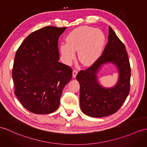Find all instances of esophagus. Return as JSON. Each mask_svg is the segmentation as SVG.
I'll use <instances>...</instances> for the list:
<instances>
[{"label":"esophagus","instance_id":"1","mask_svg":"<svg viewBox=\"0 0 147 147\" xmlns=\"http://www.w3.org/2000/svg\"><path fill=\"white\" fill-rule=\"evenodd\" d=\"M77 74H78V71H77V70H74L73 71V72H72V76H73V77H74V78L76 77Z\"/></svg>","mask_w":147,"mask_h":147}]
</instances>
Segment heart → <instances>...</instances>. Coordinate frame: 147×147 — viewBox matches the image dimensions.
I'll list each match as a JSON object with an SVG mask.
<instances>
[{
	"label": "heart",
	"instance_id": "obj_1",
	"mask_svg": "<svg viewBox=\"0 0 147 147\" xmlns=\"http://www.w3.org/2000/svg\"><path fill=\"white\" fill-rule=\"evenodd\" d=\"M66 40L67 43H63L60 47L65 61L71 62L75 58V52H78L79 62L87 66L94 63L100 54L105 38L100 30L81 26L71 31Z\"/></svg>",
	"mask_w": 147,
	"mask_h": 147
}]
</instances>
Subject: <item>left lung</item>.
<instances>
[{
  "label": "left lung",
  "instance_id": "obj_1",
  "mask_svg": "<svg viewBox=\"0 0 147 147\" xmlns=\"http://www.w3.org/2000/svg\"><path fill=\"white\" fill-rule=\"evenodd\" d=\"M109 28V41L102 55L91 67L80 71L76 76L80 84L81 110L91 117H104L115 113L130 92L131 69L125 47L112 28ZM109 63L117 67L119 78L113 87L107 88L99 84L97 74L103 65Z\"/></svg>",
  "mask_w": 147,
  "mask_h": 147
}]
</instances>
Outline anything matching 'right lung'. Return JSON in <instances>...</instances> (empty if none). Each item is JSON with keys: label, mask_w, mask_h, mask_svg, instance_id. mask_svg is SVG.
<instances>
[{"label": "right lung", "mask_w": 147, "mask_h": 147, "mask_svg": "<svg viewBox=\"0 0 147 147\" xmlns=\"http://www.w3.org/2000/svg\"><path fill=\"white\" fill-rule=\"evenodd\" d=\"M67 27L47 26L32 32L16 52L12 70L15 95L25 108L36 114L59 108L71 67L59 62V38Z\"/></svg>", "instance_id": "obj_1"}]
</instances>
